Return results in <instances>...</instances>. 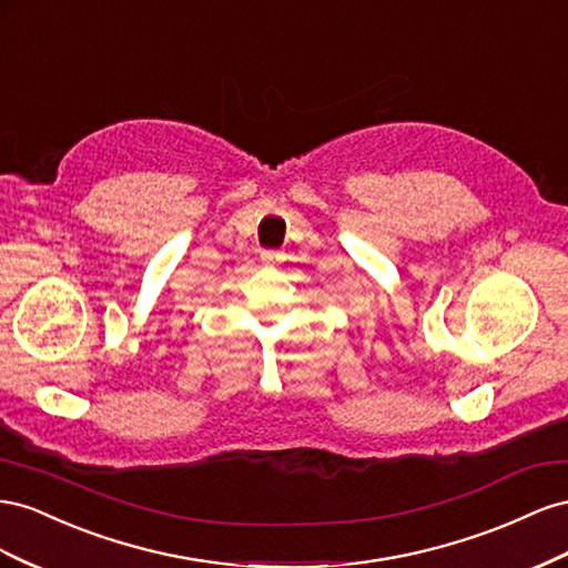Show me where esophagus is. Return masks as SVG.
Wrapping results in <instances>:
<instances>
[{"instance_id":"1","label":"esophagus","mask_w":568,"mask_h":568,"mask_svg":"<svg viewBox=\"0 0 568 568\" xmlns=\"http://www.w3.org/2000/svg\"><path fill=\"white\" fill-rule=\"evenodd\" d=\"M262 262H264V266H278L283 262V254L266 250V252H262Z\"/></svg>"}]
</instances>
